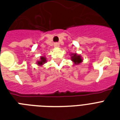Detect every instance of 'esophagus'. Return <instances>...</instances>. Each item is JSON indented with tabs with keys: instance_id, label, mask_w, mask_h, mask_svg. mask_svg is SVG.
<instances>
[{
	"instance_id": "obj_1",
	"label": "esophagus",
	"mask_w": 120,
	"mask_h": 120,
	"mask_svg": "<svg viewBox=\"0 0 120 120\" xmlns=\"http://www.w3.org/2000/svg\"><path fill=\"white\" fill-rule=\"evenodd\" d=\"M59 45H60V44L58 43H54V47H59Z\"/></svg>"
}]
</instances>
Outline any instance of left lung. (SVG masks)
I'll return each instance as SVG.
<instances>
[{"instance_id": "1", "label": "left lung", "mask_w": 120, "mask_h": 120, "mask_svg": "<svg viewBox=\"0 0 120 120\" xmlns=\"http://www.w3.org/2000/svg\"><path fill=\"white\" fill-rule=\"evenodd\" d=\"M70 56H71V61L75 65H79L83 62V59L81 55H78L77 53H71Z\"/></svg>"}]
</instances>
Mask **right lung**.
<instances>
[{
  "label": "right lung",
  "instance_id": "1",
  "mask_svg": "<svg viewBox=\"0 0 120 120\" xmlns=\"http://www.w3.org/2000/svg\"><path fill=\"white\" fill-rule=\"evenodd\" d=\"M46 62H47V58H45V56H41L40 60H38V61L37 62V64L38 66H41L43 65L44 64H45Z\"/></svg>",
  "mask_w": 120,
  "mask_h": 120
}]
</instances>
